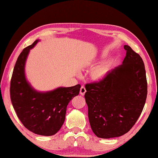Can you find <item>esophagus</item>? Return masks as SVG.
I'll return each mask as SVG.
<instances>
[{"instance_id":"34e87169","label":"esophagus","mask_w":158,"mask_h":158,"mask_svg":"<svg viewBox=\"0 0 158 158\" xmlns=\"http://www.w3.org/2000/svg\"><path fill=\"white\" fill-rule=\"evenodd\" d=\"M86 92V89L85 88L84 86H82L81 88H80V94H81V95L83 96L85 95V93Z\"/></svg>"}]
</instances>
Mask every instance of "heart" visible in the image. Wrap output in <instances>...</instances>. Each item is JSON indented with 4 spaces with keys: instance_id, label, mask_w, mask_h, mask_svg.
I'll use <instances>...</instances> for the list:
<instances>
[{
    "instance_id": "obj_1",
    "label": "heart",
    "mask_w": 158,
    "mask_h": 158,
    "mask_svg": "<svg viewBox=\"0 0 158 158\" xmlns=\"http://www.w3.org/2000/svg\"><path fill=\"white\" fill-rule=\"evenodd\" d=\"M110 66H111V63L110 62H105L97 66L92 72V77L93 79L96 80V81H100L108 73Z\"/></svg>"
}]
</instances>
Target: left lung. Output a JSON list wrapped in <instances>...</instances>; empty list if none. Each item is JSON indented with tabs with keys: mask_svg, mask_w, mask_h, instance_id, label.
<instances>
[{
	"mask_svg": "<svg viewBox=\"0 0 158 158\" xmlns=\"http://www.w3.org/2000/svg\"><path fill=\"white\" fill-rule=\"evenodd\" d=\"M123 48L126 55L122 64L99 81L85 85L90 126L99 138H114L127 133L138 120L145 104V64L130 46Z\"/></svg>",
	"mask_w": 158,
	"mask_h": 158,
	"instance_id": "obj_1",
	"label": "left lung"
}]
</instances>
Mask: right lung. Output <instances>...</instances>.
Segmentation results:
<instances>
[{
    "label": "right lung",
    "instance_id": "1",
    "mask_svg": "<svg viewBox=\"0 0 158 158\" xmlns=\"http://www.w3.org/2000/svg\"><path fill=\"white\" fill-rule=\"evenodd\" d=\"M38 41L36 40L26 47L18 56L10 83V96L17 115L25 127L36 135L52 136L61 128L67 106L79 95L81 85L61 87L47 92H39L32 88L26 79L24 67L30 49Z\"/></svg>",
    "mask_w": 158,
    "mask_h": 158
}]
</instances>
